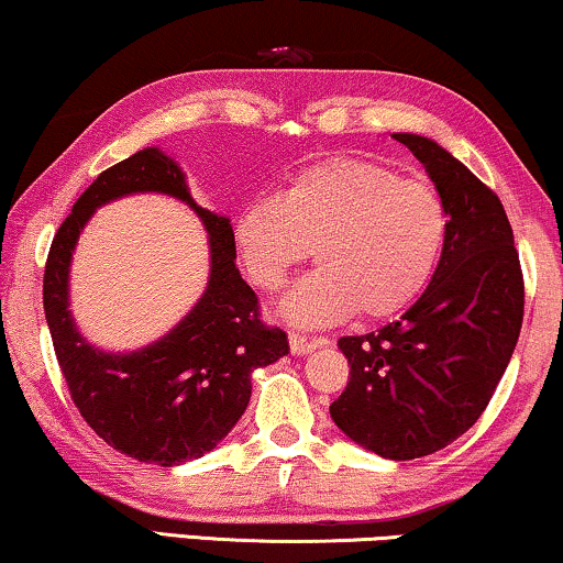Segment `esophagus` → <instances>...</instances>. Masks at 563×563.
I'll list each match as a JSON object with an SVG mask.
<instances>
[{"label": "esophagus", "instance_id": "34e87169", "mask_svg": "<svg viewBox=\"0 0 563 563\" xmlns=\"http://www.w3.org/2000/svg\"><path fill=\"white\" fill-rule=\"evenodd\" d=\"M330 341L328 338H307V335H299V333H289V349L295 356H305V353H310L314 349H322V345H328Z\"/></svg>", "mask_w": 563, "mask_h": 563}]
</instances>
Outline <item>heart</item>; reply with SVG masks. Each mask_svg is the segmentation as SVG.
<instances>
[{
  "mask_svg": "<svg viewBox=\"0 0 563 563\" xmlns=\"http://www.w3.org/2000/svg\"><path fill=\"white\" fill-rule=\"evenodd\" d=\"M449 207L426 179L364 158H330L291 176L279 197L238 212L233 243L261 291H279L310 256L307 274L282 302L297 325H328L358 310L384 320L407 310L441 264Z\"/></svg>",
  "mask_w": 563,
  "mask_h": 563,
  "instance_id": "heart-1",
  "label": "heart"
}]
</instances>
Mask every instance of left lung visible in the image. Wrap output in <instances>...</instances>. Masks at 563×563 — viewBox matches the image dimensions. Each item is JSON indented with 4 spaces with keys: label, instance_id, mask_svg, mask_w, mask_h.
<instances>
[{
    "label": "left lung",
    "instance_id": "obj_1",
    "mask_svg": "<svg viewBox=\"0 0 563 563\" xmlns=\"http://www.w3.org/2000/svg\"><path fill=\"white\" fill-rule=\"evenodd\" d=\"M449 207V241L418 302L389 325L338 341L345 391L330 418L391 461L445 449L487 410L522 325L526 287L499 197L435 141L395 133Z\"/></svg>",
    "mask_w": 563,
    "mask_h": 563
}]
</instances>
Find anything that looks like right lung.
Returning a JSON list of instances; mask_svg holds the SVG:
<instances>
[{"label":"right lung","mask_w":563,"mask_h":563,"mask_svg":"<svg viewBox=\"0 0 563 563\" xmlns=\"http://www.w3.org/2000/svg\"><path fill=\"white\" fill-rule=\"evenodd\" d=\"M158 190L181 198L211 235L206 295L174 331L141 352L110 354L86 343L67 310V268L82 225L112 198ZM53 349L81 418L130 459L179 466L225 438L251 399L253 368L289 353L287 333L264 325L258 297L235 266L233 225L199 207L179 164L143 148L89 184L53 238L43 276Z\"/></svg>","instance_id":"add662e5"}]
</instances>
